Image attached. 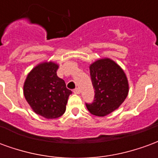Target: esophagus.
Returning <instances> with one entry per match:
<instances>
[{
	"label": "esophagus",
	"instance_id": "obj_1",
	"mask_svg": "<svg viewBox=\"0 0 158 158\" xmlns=\"http://www.w3.org/2000/svg\"><path fill=\"white\" fill-rule=\"evenodd\" d=\"M73 92L74 93V94H77V95H79V93H80V89H79V88H76V89H74L73 90Z\"/></svg>",
	"mask_w": 158,
	"mask_h": 158
}]
</instances>
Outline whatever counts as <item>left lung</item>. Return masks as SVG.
I'll return each instance as SVG.
<instances>
[{
  "label": "left lung",
  "mask_w": 158,
  "mask_h": 158,
  "mask_svg": "<svg viewBox=\"0 0 158 158\" xmlns=\"http://www.w3.org/2000/svg\"><path fill=\"white\" fill-rule=\"evenodd\" d=\"M95 96L85 103L93 115L104 117L116 110L126 99L129 84L123 69L111 59H101L89 67Z\"/></svg>",
  "instance_id": "obj_1"
}]
</instances>
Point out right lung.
Returning <instances> with one entry per match:
<instances>
[{
  "label": "right lung",
  "mask_w": 158,
  "mask_h": 158,
  "mask_svg": "<svg viewBox=\"0 0 158 158\" xmlns=\"http://www.w3.org/2000/svg\"><path fill=\"white\" fill-rule=\"evenodd\" d=\"M58 66L43 62L29 73L23 86V94L35 113L45 118H57L65 113L72 91L64 80L56 75Z\"/></svg>",
  "instance_id": "1"
}]
</instances>
